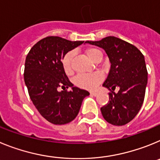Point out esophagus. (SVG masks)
I'll return each mask as SVG.
<instances>
[{
    "label": "esophagus",
    "mask_w": 160,
    "mask_h": 160,
    "mask_svg": "<svg viewBox=\"0 0 160 160\" xmlns=\"http://www.w3.org/2000/svg\"><path fill=\"white\" fill-rule=\"evenodd\" d=\"M90 94H91L92 96H97L98 93L96 92V91H91V92H90Z\"/></svg>",
    "instance_id": "34e87169"
}]
</instances>
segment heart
<instances>
[{
	"label": "heart",
	"mask_w": 160,
	"mask_h": 160,
	"mask_svg": "<svg viewBox=\"0 0 160 160\" xmlns=\"http://www.w3.org/2000/svg\"><path fill=\"white\" fill-rule=\"evenodd\" d=\"M86 54L92 62H94L99 56H102L99 49H95V48H90V49H87ZM73 55V52H68L62 60L63 70L66 73H70L72 71L71 61ZM102 79V76L101 73L98 72L90 73V74H80L74 78V83L78 87H82V88L92 90L101 82Z\"/></svg>",
	"instance_id": "b5f03b06"
}]
</instances>
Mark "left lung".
Here are the masks:
<instances>
[{
	"label": "left lung",
	"mask_w": 160,
	"mask_h": 160,
	"mask_svg": "<svg viewBox=\"0 0 160 160\" xmlns=\"http://www.w3.org/2000/svg\"><path fill=\"white\" fill-rule=\"evenodd\" d=\"M86 43L102 48L111 64L102 84L111 90L109 102L101 107L103 118L114 126L128 123L136 116L144 100L148 84L144 56L135 46L113 36ZM117 87L120 90L115 93Z\"/></svg>",
	"instance_id": "obj_1"
}]
</instances>
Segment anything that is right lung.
Segmentation results:
<instances>
[{
    "label": "right lung",
    "mask_w": 160,
    "mask_h": 160,
    "mask_svg": "<svg viewBox=\"0 0 160 160\" xmlns=\"http://www.w3.org/2000/svg\"><path fill=\"white\" fill-rule=\"evenodd\" d=\"M82 41L46 37L37 42L26 56L24 80L31 101L43 118L56 125L71 122L78 115L88 91L73 87L66 76L62 59ZM62 87L63 90L58 92ZM72 87L70 92L66 88Z\"/></svg>",
    "instance_id": "add662e5"
}]
</instances>
